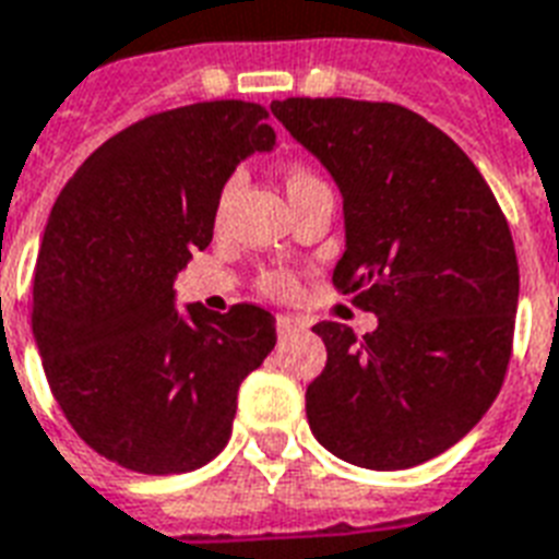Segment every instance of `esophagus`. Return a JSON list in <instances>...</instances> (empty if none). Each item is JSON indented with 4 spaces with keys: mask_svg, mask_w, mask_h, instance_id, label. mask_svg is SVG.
I'll return each mask as SVG.
<instances>
[{
    "mask_svg": "<svg viewBox=\"0 0 559 559\" xmlns=\"http://www.w3.org/2000/svg\"><path fill=\"white\" fill-rule=\"evenodd\" d=\"M275 325H278L281 336H289V334H296V331H305V328H308V322L298 317H287V313H281Z\"/></svg>",
    "mask_w": 559,
    "mask_h": 559,
    "instance_id": "esophagus-1",
    "label": "esophagus"
}]
</instances>
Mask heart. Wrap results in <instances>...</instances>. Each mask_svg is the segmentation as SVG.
Here are the masks:
<instances>
[{
  "label": "heart",
  "instance_id": "obj_1",
  "mask_svg": "<svg viewBox=\"0 0 559 559\" xmlns=\"http://www.w3.org/2000/svg\"><path fill=\"white\" fill-rule=\"evenodd\" d=\"M308 178H313V176H310V173H305V169H289V173H287V187L301 185V181H308ZM231 193H234V185H225L223 195H219V213L225 211V204H228ZM263 289H266V293H272V296H287V293H289V278H284V275H270V278L263 281Z\"/></svg>",
  "mask_w": 559,
  "mask_h": 559
}]
</instances>
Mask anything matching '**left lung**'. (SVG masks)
Instances as JSON below:
<instances>
[{"mask_svg":"<svg viewBox=\"0 0 559 559\" xmlns=\"http://www.w3.org/2000/svg\"><path fill=\"white\" fill-rule=\"evenodd\" d=\"M270 110L340 187L334 284L378 317L364 336L313 325L328 364L305 395L310 431L355 466H419L463 440L504 381L519 305L504 213L466 152L402 105L284 99Z\"/></svg>","mask_w":559,"mask_h":559,"instance_id":"left-lung-1","label":"left lung"}]
</instances>
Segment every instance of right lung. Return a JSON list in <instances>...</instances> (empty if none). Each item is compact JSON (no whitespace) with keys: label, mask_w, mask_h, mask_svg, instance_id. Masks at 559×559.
I'll return each instance as SVG.
<instances>
[{"label":"right lung","mask_w":559,"mask_h":559,"mask_svg":"<svg viewBox=\"0 0 559 559\" xmlns=\"http://www.w3.org/2000/svg\"><path fill=\"white\" fill-rule=\"evenodd\" d=\"M266 108L199 102L102 143L58 195L34 272L32 331L81 440L143 475L225 449L246 374L275 348L258 305L176 308V278L213 240L240 160L275 148Z\"/></svg>","instance_id":"1"}]
</instances>
